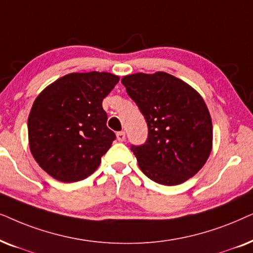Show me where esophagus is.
I'll list each match as a JSON object with an SVG mask.
<instances>
[{
    "label": "esophagus",
    "mask_w": 253,
    "mask_h": 253,
    "mask_svg": "<svg viewBox=\"0 0 253 253\" xmlns=\"http://www.w3.org/2000/svg\"><path fill=\"white\" fill-rule=\"evenodd\" d=\"M117 139L118 141H120V142H123V141H125V139H126V134H125V132H118Z\"/></svg>",
    "instance_id": "34e87169"
}]
</instances>
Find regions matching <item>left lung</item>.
Instances as JSON below:
<instances>
[{"label":"left lung","mask_w":253,"mask_h":253,"mask_svg":"<svg viewBox=\"0 0 253 253\" xmlns=\"http://www.w3.org/2000/svg\"><path fill=\"white\" fill-rule=\"evenodd\" d=\"M121 83L148 126L146 142L130 146L141 171L168 186L193 177L205 166L213 144V125L203 97L164 72L127 75Z\"/></svg>","instance_id":"8db88e82"}]
</instances>
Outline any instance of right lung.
<instances>
[{"instance_id": "add662e5", "label": "right lung", "mask_w": 253, "mask_h": 253, "mask_svg": "<svg viewBox=\"0 0 253 253\" xmlns=\"http://www.w3.org/2000/svg\"><path fill=\"white\" fill-rule=\"evenodd\" d=\"M118 82L110 73H72L37 97L28 119L30 150L49 176L74 183L97 170L116 140L102 103Z\"/></svg>"}]
</instances>
